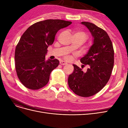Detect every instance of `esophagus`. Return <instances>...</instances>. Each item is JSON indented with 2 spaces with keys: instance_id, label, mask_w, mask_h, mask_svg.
Instances as JSON below:
<instances>
[{
  "instance_id": "obj_1",
  "label": "esophagus",
  "mask_w": 128,
  "mask_h": 128,
  "mask_svg": "<svg viewBox=\"0 0 128 128\" xmlns=\"http://www.w3.org/2000/svg\"><path fill=\"white\" fill-rule=\"evenodd\" d=\"M60 64H61V65H65V64H67V63L66 62H64V61H61L60 62Z\"/></svg>"
}]
</instances>
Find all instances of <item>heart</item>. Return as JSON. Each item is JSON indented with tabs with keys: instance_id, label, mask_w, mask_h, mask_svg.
I'll use <instances>...</instances> for the list:
<instances>
[{
	"instance_id": "obj_1",
	"label": "heart",
	"mask_w": 128,
	"mask_h": 128,
	"mask_svg": "<svg viewBox=\"0 0 128 128\" xmlns=\"http://www.w3.org/2000/svg\"><path fill=\"white\" fill-rule=\"evenodd\" d=\"M74 35L81 38L83 40L84 42L86 41L88 39V37L87 34L86 33H85L84 32H76L75 33V34H74ZM65 58L67 60H70V59H71L70 57L69 56H66Z\"/></svg>"
}]
</instances>
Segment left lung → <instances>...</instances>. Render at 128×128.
<instances>
[{
    "mask_svg": "<svg viewBox=\"0 0 128 128\" xmlns=\"http://www.w3.org/2000/svg\"><path fill=\"white\" fill-rule=\"evenodd\" d=\"M90 30L94 44L88 53L80 59L81 63L88 64L87 71L75 64L68 77V86L77 95L88 97L97 94L109 80L114 63V51L107 33L91 22H82ZM84 66V65H83Z\"/></svg>",
    "mask_w": 128,
    "mask_h": 128,
    "instance_id": "1",
    "label": "left lung"
}]
</instances>
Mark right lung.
<instances>
[{
  "label": "right lung",
  "mask_w": 128,
  "mask_h": 128,
  "mask_svg": "<svg viewBox=\"0 0 128 128\" xmlns=\"http://www.w3.org/2000/svg\"><path fill=\"white\" fill-rule=\"evenodd\" d=\"M72 22L61 20H46L29 26L22 34L15 51V69L20 82L26 88L38 90L49 81L51 72L59 64L58 59L45 60L49 45L56 34Z\"/></svg>",
  "instance_id": "right-lung-1"
}]
</instances>
